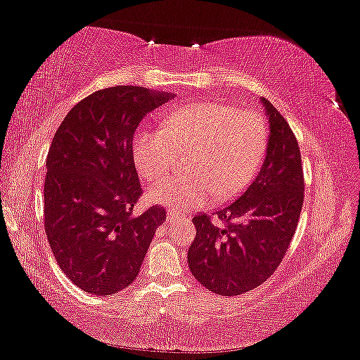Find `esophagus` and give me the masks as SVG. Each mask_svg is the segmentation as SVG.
I'll use <instances>...</instances> for the list:
<instances>
[{"instance_id": "esophagus-1", "label": "esophagus", "mask_w": 360, "mask_h": 360, "mask_svg": "<svg viewBox=\"0 0 360 360\" xmlns=\"http://www.w3.org/2000/svg\"><path fill=\"white\" fill-rule=\"evenodd\" d=\"M184 217H186L184 214H179V212L176 211V210H168V211H167V219H168L169 224L179 222V221H182V219H184Z\"/></svg>"}]
</instances>
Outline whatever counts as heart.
Instances as JSON below:
<instances>
[{
    "label": "heart",
    "instance_id": "1",
    "mask_svg": "<svg viewBox=\"0 0 360 360\" xmlns=\"http://www.w3.org/2000/svg\"><path fill=\"white\" fill-rule=\"evenodd\" d=\"M268 141L266 122L252 109H236L217 101L178 108L163 129L141 131L133 143L138 173L146 182L172 172L178 157L188 154L186 174L152 186L154 203L186 211L238 195L264 160Z\"/></svg>",
    "mask_w": 360,
    "mask_h": 360
}]
</instances>
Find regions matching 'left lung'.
<instances>
[{
	"instance_id": "left-lung-1",
	"label": "left lung",
	"mask_w": 360,
	"mask_h": 360,
	"mask_svg": "<svg viewBox=\"0 0 360 360\" xmlns=\"http://www.w3.org/2000/svg\"><path fill=\"white\" fill-rule=\"evenodd\" d=\"M270 124L266 155L259 174L238 198L214 214L192 221L197 235L187 252L192 275L217 295H240L265 283L281 264L303 205V168L297 138L266 98Z\"/></svg>"
}]
</instances>
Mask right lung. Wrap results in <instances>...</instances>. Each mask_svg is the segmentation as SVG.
Masks as SVG:
<instances>
[{
	"label": "right lung",
	"instance_id": "right-lung-1",
	"mask_svg": "<svg viewBox=\"0 0 360 360\" xmlns=\"http://www.w3.org/2000/svg\"><path fill=\"white\" fill-rule=\"evenodd\" d=\"M169 95L136 85L101 89L71 108L49 148L44 230L58 266L94 295L125 289L138 276L165 208L135 214L143 195L133 135Z\"/></svg>",
	"mask_w": 360,
	"mask_h": 360
}]
</instances>
